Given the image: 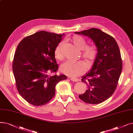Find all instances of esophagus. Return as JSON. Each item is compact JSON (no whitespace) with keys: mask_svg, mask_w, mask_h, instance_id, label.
Masks as SVG:
<instances>
[{"mask_svg":"<svg viewBox=\"0 0 133 133\" xmlns=\"http://www.w3.org/2000/svg\"><path fill=\"white\" fill-rule=\"evenodd\" d=\"M70 79L72 81V82H78V79L77 78H70Z\"/></svg>","mask_w":133,"mask_h":133,"instance_id":"34e87169","label":"esophagus"}]
</instances>
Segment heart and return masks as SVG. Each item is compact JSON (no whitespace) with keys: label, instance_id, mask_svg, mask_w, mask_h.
Segmentation results:
<instances>
[{"label":"heart","instance_id":"b5f03b06","mask_svg":"<svg viewBox=\"0 0 133 133\" xmlns=\"http://www.w3.org/2000/svg\"><path fill=\"white\" fill-rule=\"evenodd\" d=\"M70 41L75 47L81 50L82 57L85 60L89 66L93 64L98 54V49L95 44L86 45V40L79 35H74ZM56 59L62 61L64 59L63 53V44L60 43L57 45L54 51ZM87 70V65L83 61L71 63L66 62L60 67L61 71L67 76L76 77L84 74Z\"/></svg>","mask_w":133,"mask_h":133}]
</instances>
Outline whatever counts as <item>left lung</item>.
<instances>
[{
    "label": "left lung",
    "mask_w": 133,
    "mask_h": 133,
    "mask_svg": "<svg viewBox=\"0 0 133 133\" xmlns=\"http://www.w3.org/2000/svg\"><path fill=\"white\" fill-rule=\"evenodd\" d=\"M74 33L88 36L98 49L91 70L82 77V81L87 85V90L79 97L86 103H101L114 94L122 72V61L118 45L114 37L98 29Z\"/></svg>",
    "instance_id": "1"
}]
</instances>
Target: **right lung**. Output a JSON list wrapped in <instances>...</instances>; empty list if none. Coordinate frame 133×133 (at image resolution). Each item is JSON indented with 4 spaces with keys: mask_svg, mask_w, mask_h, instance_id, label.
Wrapping results in <instances>:
<instances>
[{
    "mask_svg": "<svg viewBox=\"0 0 133 133\" xmlns=\"http://www.w3.org/2000/svg\"><path fill=\"white\" fill-rule=\"evenodd\" d=\"M64 34L40 31L23 39L15 53L12 70L19 95L35 106L43 105L55 94V86L67 79L49 73L58 70L54 51Z\"/></svg>",
    "mask_w": 133,
    "mask_h": 133,
    "instance_id": "1",
    "label": "right lung"
}]
</instances>
